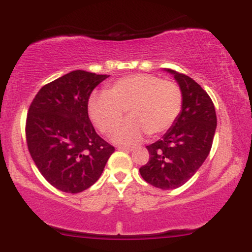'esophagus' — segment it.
I'll return each instance as SVG.
<instances>
[{
  "instance_id": "obj_1",
  "label": "esophagus",
  "mask_w": 252,
  "mask_h": 252,
  "mask_svg": "<svg viewBox=\"0 0 252 252\" xmlns=\"http://www.w3.org/2000/svg\"><path fill=\"white\" fill-rule=\"evenodd\" d=\"M117 148L120 150H129V152H131V150L134 149L132 147H126V146H118Z\"/></svg>"
}]
</instances>
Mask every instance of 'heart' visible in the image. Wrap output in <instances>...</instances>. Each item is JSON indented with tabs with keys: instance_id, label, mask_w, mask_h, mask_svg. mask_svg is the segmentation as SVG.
Listing matches in <instances>:
<instances>
[{
	"instance_id": "heart-1",
	"label": "heart",
	"mask_w": 252,
	"mask_h": 252,
	"mask_svg": "<svg viewBox=\"0 0 252 252\" xmlns=\"http://www.w3.org/2000/svg\"><path fill=\"white\" fill-rule=\"evenodd\" d=\"M182 109V91L173 80L153 74L124 77L108 92H94L89 99V115L103 134H109L122 121L128 110L130 117L114 132V141L134 144L144 135L167 131L178 120Z\"/></svg>"
}]
</instances>
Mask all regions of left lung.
Instances as JSON below:
<instances>
[{"label": "left lung", "instance_id": "left-lung-1", "mask_svg": "<svg viewBox=\"0 0 252 252\" xmlns=\"http://www.w3.org/2000/svg\"><path fill=\"white\" fill-rule=\"evenodd\" d=\"M182 91V109L162 138L147 146L149 161L140 168L148 184L174 189L186 184L210 154L217 128L215 105L207 92L186 74L169 70Z\"/></svg>", "mask_w": 252, "mask_h": 252}]
</instances>
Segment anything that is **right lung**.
<instances>
[{"instance_id":"add662e5","label":"right lung","mask_w":252,"mask_h":252,"mask_svg":"<svg viewBox=\"0 0 252 252\" xmlns=\"http://www.w3.org/2000/svg\"><path fill=\"white\" fill-rule=\"evenodd\" d=\"M109 76L72 71L40 89L26 122L32 158L52 186L66 193L88 189L102 175L115 148L89 118V98Z\"/></svg>"}]
</instances>
